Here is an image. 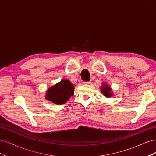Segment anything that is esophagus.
<instances>
[{
    "instance_id": "obj_1",
    "label": "esophagus",
    "mask_w": 156,
    "mask_h": 156,
    "mask_svg": "<svg viewBox=\"0 0 156 156\" xmlns=\"http://www.w3.org/2000/svg\"><path fill=\"white\" fill-rule=\"evenodd\" d=\"M84 84H89L90 83V81H87V82H84L83 83Z\"/></svg>"
}]
</instances>
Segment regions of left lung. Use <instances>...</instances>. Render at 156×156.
Returning <instances> with one entry per match:
<instances>
[{"mask_svg": "<svg viewBox=\"0 0 156 156\" xmlns=\"http://www.w3.org/2000/svg\"><path fill=\"white\" fill-rule=\"evenodd\" d=\"M111 91V88L108 85H107V84H103V85L102 86V88H101V92L103 93V95L108 98L111 97L112 95Z\"/></svg>", "mask_w": 156, "mask_h": 156, "instance_id": "obj_1", "label": "left lung"}]
</instances>
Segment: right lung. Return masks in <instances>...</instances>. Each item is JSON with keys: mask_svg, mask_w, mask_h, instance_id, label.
I'll return each mask as SVG.
<instances>
[{"mask_svg": "<svg viewBox=\"0 0 156 156\" xmlns=\"http://www.w3.org/2000/svg\"><path fill=\"white\" fill-rule=\"evenodd\" d=\"M74 86L68 79H63L59 83L49 88L46 99L56 104H64L73 95Z\"/></svg>", "mask_w": 156, "mask_h": 156, "instance_id": "obj_1", "label": "right lung"}]
</instances>
